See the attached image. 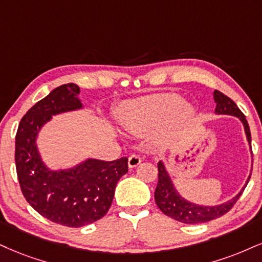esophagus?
Masks as SVG:
<instances>
[{
    "label": "esophagus",
    "mask_w": 262,
    "mask_h": 262,
    "mask_svg": "<svg viewBox=\"0 0 262 262\" xmlns=\"http://www.w3.org/2000/svg\"><path fill=\"white\" fill-rule=\"evenodd\" d=\"M141 161H142V159L138 154H132V156L128 157V166L136 167L137 165H140Z\"/></svg>",
    "instance_id": "esophagus-1"
}]
</instances>
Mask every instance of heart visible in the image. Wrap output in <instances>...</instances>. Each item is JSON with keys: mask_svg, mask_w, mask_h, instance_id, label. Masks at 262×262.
Here are the masks:
<instances>
[{"mask_svg": "<svg viewBox=\"0 0 262 262\" xmlns=\"http://www.w3.org/2000/svg\"><path fill=\"white\" fill-rule=\"evenodd\" d=\"M192 108L182 104V98L175 93H160L130 102L124 106L120 121L127 130L138 132L156 127L171 115L175 119H186Z\"/></svg>", "mask_w": 262, "mask_h": 262, "instance_id": "b5f03b06", "label": "heart"}]
</instances>
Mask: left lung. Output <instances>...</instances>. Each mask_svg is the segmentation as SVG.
<instances>
[{
    "label": "left lung",
    "mask_w": 262,
    "mask_h": 262,
    "mask_svg": "<svg viewBox=\"0 0 262 262\" xmlns=\"http://www.w3.org/2000/svg\"><path fill=\"white\" fill-rule=\"evenodd\" d=\"M214 98L216 102V109L215 112L217 114H228L237 116L243 122L245 134H247V138L249 144L251 146V135L250 128L248 125L245 115L241 112L237 104L232 101L230 97H227L224 93L215 90L214 91ZM158 185L156 188V193H154V198H156V203L161 211L166 216L173 219V220L182 222V224H203V222H208L215 219L221 217L226 212H228L233 208V205L239 199V196L243 193L244 188L234 196L230 202L225 203V204L217 205V206H202L193 204V203L187 202L183 199L177 190L173 188L172 182L169 173L166 172L165 166L164 164H158ZM250 179V177H249ZM248 179L247 183L249 182Z\"/></svg>",
    "instance_id": "obj_1"
}]
</instances>
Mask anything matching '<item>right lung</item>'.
<instances>
[{
    "instance_id": "obj_1",
    "label": "right lung",
    "mask_w": 262,
    "mask_h": 262,
    "mask_svg": "<svg viewBox=\"0 0 262 262\" xmlns=\"http://www.w3.org/2000/svg\"><path fill=\"white\" fill-rule=\"evenodd\" d=\"M75 83L54 89L27 112L15 135V169L21 193L38 214L67 227H82L111 208L118 181L128 171L127 158L89 159L68 171H50L42 163L36 136L51 116L81 108Z\"/></svg>"
}]
</instances>
